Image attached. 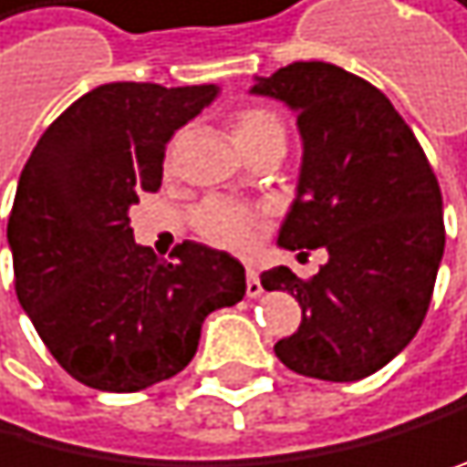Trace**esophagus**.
Listing matches in <instances>:
<instances>
[{"mask_svg": "<svg viewBox=\"0 0 467 467\" xmlns=\"http://www.w3.org/2000/svg\"><path fill=\"white\" fill-rule=\"evenodd\" d=\"M245 295L248 297H260L263 295V283H260V274H256V271H248V277H245Z\"/></svg>", "mask_w": 467, "mask_h": 467, "instance_id": "34e87169", "label": "esophagus"}]
</instances>
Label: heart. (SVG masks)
Returning <instances> with one entry per match:
<instances>
[{
	"label": "heart",
	"mask_w": 467,
	"mask_h": 467,
	"mask_svg": "<svg viewBox=\"0 0 467 467\" xmlns=\"http://www.w3.org/2000/svg\"><path fill=\"white\" fill-rule=\"evenodd\" d=\"M231 135L234 144L245 155L248 150L271 144V140H285V120L274 109H268V106H245V109H239L234 115ZM260 224H263L260 213L222 199L199 204L193 213V228L204 243L236 254L251 248Z\"/></svg>",
	"instance_id": "1"
}]
</instances>
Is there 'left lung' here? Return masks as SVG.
Wrapping results in <instances>:
<instances>
[{
  "mask_svg": "<svg viewBox=\"0 0 467 467\" xmlns=\"http://www.w3.org/2000/svg\"><path fill=\"white\" fill-rule=\"evenodd\" d=\"M297 112L303 164L277 243L329 263L312 280L277 265L265 291L297 297L303 320L274 344L280 361L320 381L387 367L428 315L445 254L442 193L413 130L381 88L332 63H291L251 86Z\"/></svg>",
  "mask_w": 467,
  "mask_h": 467,
  "instance_id": "left-lung-1",
  "label": "left lung"
}]
</instances>
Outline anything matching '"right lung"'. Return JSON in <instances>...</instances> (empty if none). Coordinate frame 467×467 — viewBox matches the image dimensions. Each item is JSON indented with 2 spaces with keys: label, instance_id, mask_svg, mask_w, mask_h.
I'll use <instances>...</instances> for the list:
<instances>
[{
  "label": "right lung",
  "instance_id": "1",
  "mask_svg": "<svg viewBox=\"0 0 467 467\" xmlns=\"http://www.w3.org/2000/svg\"><path fill=\"white\" fill-rule=\"evenodd\" d=\"M219 95L211 86L106 83L36 140L7 219L14 285L71 379L138 393L182 372L204 317L245 297L231 254L182 243L172 260L135 245L130 207L155 193L167 140Z\"/></svg>",
  "mask_w": 467,
  "mask_h": 467
}]
</instances>
